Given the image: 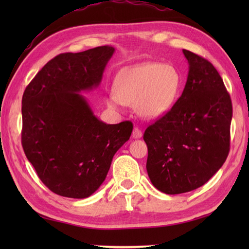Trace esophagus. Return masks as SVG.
<instances>
[{"label": "esophagus", "instance_id": "1", "mask_svg": "<svg viewBox=\"0 0 249 249\" xmlns=\"http://www.w3.org/2000/svg\"><path fill=\"white\" fill-rule=\"evenodd\" d=\"M142 137V131L138 128V127H135L133 130V138L134 139H139Z\"/></svg>", "mask_w": 249, "mask_h": 249}]
</instances>
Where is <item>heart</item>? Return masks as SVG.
Returning <instances> with one entry per match:
<instances>
[{"label":"heart","instance_id":"heart-1","mask_svg":"<svg viewBox=\"0 0 249 249\" xmlns=\"http://www.w3.org/2000/svg\"><path fill=\"white\" fill-rule=\"evenodd\" d=\"M182 84V73L174 65L143 62L118 72L114 91L106 95V105L112 110L134 106L142 118L156 119L172 108Z\"/></svg>","mask_w":249,"mask_h":249}]
</instances>
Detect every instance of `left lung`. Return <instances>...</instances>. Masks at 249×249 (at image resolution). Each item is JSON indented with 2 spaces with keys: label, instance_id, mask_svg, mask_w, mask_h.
<instances>
[{
  "label": "left lung",
  "instance_id": "left-lung-1",
  "mask_svg": "<svg viewBox=\"0 0 249 249\" xmlns=\"http://www.w3.org/2000/svg\"><path fill=\"white\" fill-rule=\"evenodd\" d=\"M188 75L170 111L150 125L143 139L152 184L168 195L202 186L229 154L232 104L223 79L211 63L183 49Z\"/></svg>",
  "mask_w": 249,
  "mask_h": 249
}]
</instances>
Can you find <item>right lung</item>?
Masks as SVG:
<instances>
[{
    "label": "right lung",
    "instance_id": "1",
    "mask_svg": "<svg viewBox=\"0 0 249 249\" xmlns=\"http://www.w3.org/2000/svg\"><path fill=\"white\" fill-rule=\"evenodd\" d=\"M115 49L102 46L49 61L22 97V146L47 187L83 199L105 181L116 152L128 141L131 122L106 124L81 94L99 87Z\"/></svg>",
    "mask_w": 249,
    "mask_h": 249
}]
</instances>
